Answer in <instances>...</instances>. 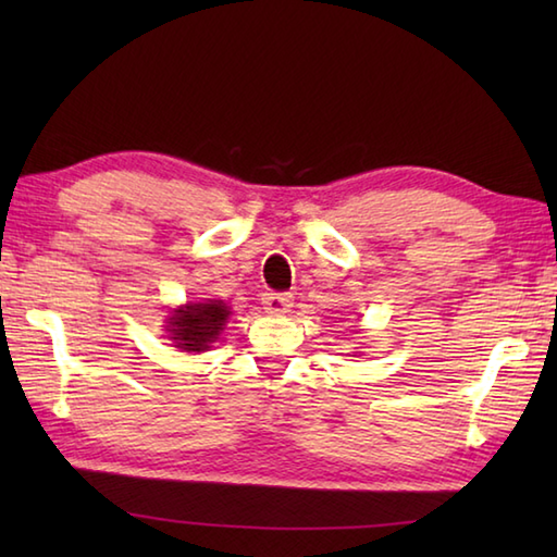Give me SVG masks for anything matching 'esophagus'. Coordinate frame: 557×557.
<instances>
[{"label": "esophagus", "mask_w": 557, "mask_h": 557, "mask_svg": "<svg viewBox=\"0 0 557 557\" xmlns=\"http://www.w3.org/2000/svg\"><path fill=\"white\" fill-rule=\"evenodd\" d=\"M260 304H263L265 313H270V315H285V313H289V309L294 306V299H292V294L265 292L263 299H260Z\"/></svg>", "instance_id": "obj_1"}]
</instances>
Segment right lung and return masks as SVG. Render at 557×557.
Listing matches in <instances>:
<instances>
[{"label": "right lung", "mask_w": 557, "mask_h": 557, "mask_svg": "<svg viewBox=\"0 0 557 557\" xmlns=\"http://www.w3.org/2000/svg\"><path fill=\"white\" fill-rule=\"evenodd\" d=\"M230 313V306L218 299L186 304L168 318L170 339L182 351H208L220 337Z\"/></svg>", "instance_id": "1"}]
</instances>
